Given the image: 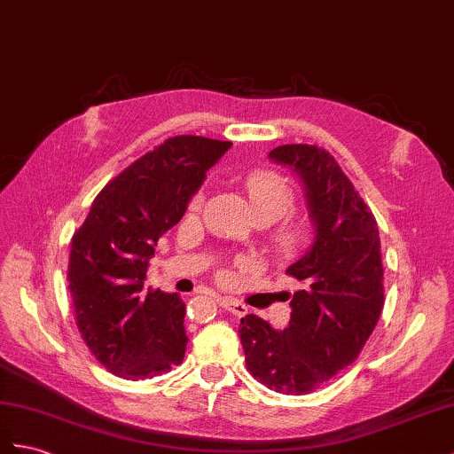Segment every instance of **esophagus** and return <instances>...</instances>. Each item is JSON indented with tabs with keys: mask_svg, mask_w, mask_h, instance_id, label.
Instances as JSON below:
<instances>
[{
	"mask_svg": "<svg viewBox=\"0 0 454 454\" xmlns=\"http://www.w3.org/2000/svg\"><path fill=\"white\" fill-rule=\"evenodd\" d=\"M219 306L223 308V310H227V312H231L233 316H237V317H242V316L248 314V308H247L245 304H242V302H239L237 298H229V296L219 298Z\"/></svg>",
	"mask_w": 454,
	"mask_h": 454,
	"instance_id": "esophagus-1",
	"label": "esophagus"
}]
</instances>
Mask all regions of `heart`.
<instances>
[{
  "instance_id": "obj_1",
  "label": "heart",
  "mask_w": 454,
  "mask_h": 454,
  "mask_svg": "<svg viewBox=\"0 0 454 454\" xmlns=\"http://www.w3.org/2000/svg\"><path fill=\"white\" fill-rule=\"evenodd\" d=\"M247 191L254 206V214L258 219L263 221H278L285 217L293 209L294 196L291 191V184L286 183L283 175L275 171H250L247 175ZM202 207V194H196L189 209L191 212H198ZM308 237H310V229L301 219H285L275 231L271 239L273 250L278 252L281 258H293L301 252L306 245Z\"/></svg>"
}]
</instances>
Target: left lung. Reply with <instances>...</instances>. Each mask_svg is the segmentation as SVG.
<instances>
[{
  "mask_svg": "<svg viewBox=\"0 0 454 454\" xmlns=\"http://www.w3.org/2000/svg\"><path fill=\"white\" fill-rule=\"evenodd\" d=\"M270 160L301 176L316 229L314 245L286 275L302 283L283 331L248 314L239 335L248 372L283 395H306L350 366L381 316L380 229L335 158L312 144H285Z\"/></svg>",
  "mask_w": 454,
  "mask_h": 454,
  "instance_id": "left-lung-1",
  "label": "left lung"
}]
</instances>
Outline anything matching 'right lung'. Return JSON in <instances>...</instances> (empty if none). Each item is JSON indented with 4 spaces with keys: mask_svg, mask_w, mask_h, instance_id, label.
<instances>
[{
    "mask_svg": "<svg viewBox=\"0 0 454 454\" xmlns=\"http://www.w3.org/2000/svg\"><path fill=\"white\" fill-rule=\"evenodd\" d=\"M231 144L168 138L104 186L73 235L67 281L76 327L119 378H156L184 358L186 304L176 293L146 289L144 279L158 239L179 223Z\"/></svg>",
    "mask_w": 454,
    "mask_h": 454,
    "instance_id": "1",
    "label": "right lung"
}]
</instances>
